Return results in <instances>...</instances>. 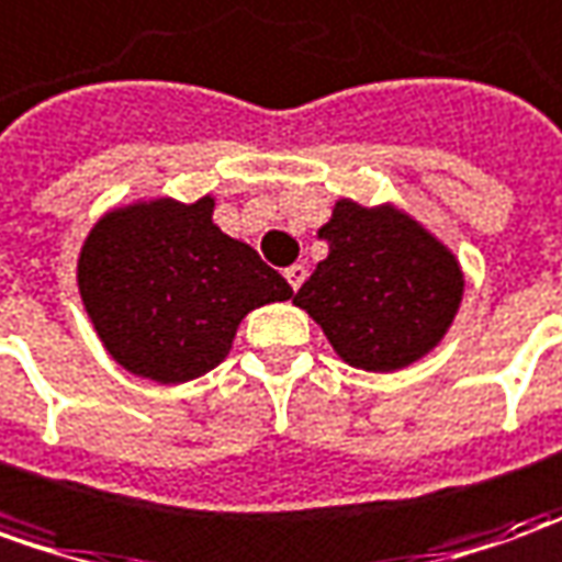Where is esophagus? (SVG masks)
Returning <instances> with one entry per match:
<instances>
[{
    "mask_svg": "<svg viewBox=\"0 0 562 562\" xmlns=\"http://www.w3.org/2000/svg\"><path fill=\"white\" fill-rule=\"evenodd\" d=\"M285 280H289V285L292 289H301V282L307 280V267L304 265H292V267H285Z\"/></svg>",
    "mask_w": 562,
    "mask_h": 562,
    "instance_id": "esophagus-1",
    "label": "esophagus"
}]
</instances>
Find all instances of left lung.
I'll return each mask as SVG.
<instances>
[{
  "label": "left lung",
  "mask_w": 562,
  "mask_h": 562,
  "mask_svg": "<svg viewBox=\"0 0 562 562\" xmlns=\"http://www.w3.org/2000/svg\"><path fill=\"white\" fill-rule=\"evenodd\" d=\"M319 239L329 258L297 289L295 304L350 366L393 372L440 341L461 301V273L415 221L341 200Z\"/></svg>",
  "instance_id": "8db88e82"
}]
</instances>
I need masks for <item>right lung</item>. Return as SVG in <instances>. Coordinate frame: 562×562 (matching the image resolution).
I'll list each match as a JSON object with an SVG mask.
<instances>
[{
    "mask_svg": "<svg viewBox=\"0 0 562 562\" xmlns=\"http://www.w3.org/2000/svg\"><path fill=\"white\" fill-rule=\"evenodd\" d=\"M215 202L159 200L104 217L79 258V292L113 360L159 384L205 375L243 316L292 297L246 243L212 224Z\"/></svg>",
    "mask_w": 562,
    "mask_h": 562,
    "instance_id": "1",
    "label": "right lung"
}]
</instances>
